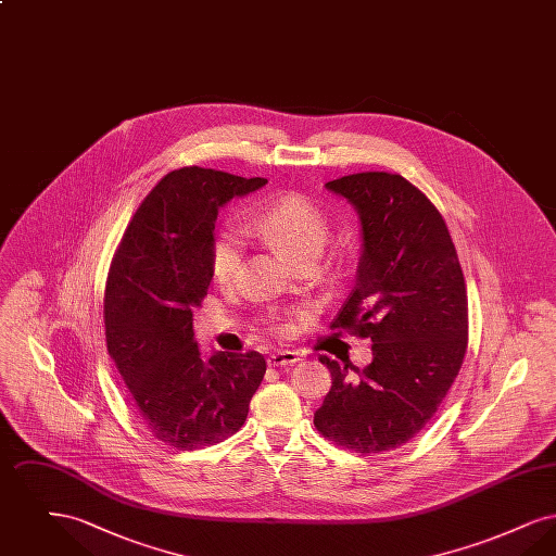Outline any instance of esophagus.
<instances>
[{
    "instance_id": "34e87169",
    "label": "esophagus",
    "mask_w": 556,
    "mask_h": 556,
    "mask_svg": "<svg viewBox=\"0 0 556 556\" xmlns=\"http://www.w3.org/2000/svg\"><path fill=\"white\" fill-rule=\"evenodd\" d=\"M300 361V354L298 352H291V350H279V352H273L268 356V367H288V365H295Z\"/></svg>"
}]
</instances>
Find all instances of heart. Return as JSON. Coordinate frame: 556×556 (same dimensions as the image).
Segmentation results:
<instances>
[{
	"mask_svg": "<svg viewBox=\"0 0 556 556\" xmlns=\"http://www.w3.org/2000/svg\"><path fill=\"white\" fill-rule=\"evenodd\" d=\"M243 231L252 238L286 252L298 265L306 258H318L331 236L327 212L300 193H283L250 212ZM243 261V241L236 229H220L211 241V273L216 283L231 286L238 281Z\"/></svg>",
	"mask_w": 556,
	"mask_h": 556,
	"instance_id": "obj_1",
	"label": "heart"
}]
</instances>
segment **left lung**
<instances>
[{
	"instance_id": "1",
	"label": "left lung",
	"mask_w": 556,
	"mask_h": 556,
	"mask_svg": "<svg viewBox=\"0 0 556 556\" xmlns=\"http://www.w3.org/2000/svg\"><path fill=\"white\" fill-rule=\"evenodd\" d=\"M325 187L354 206L363 227L356 286L331 329L370 338L372 361L358 369L318 358L331 390L315 427L338 446L386 452L431 421L460 370L467 286L442 214L404 177L356 173Z\"/></svg>"
}]
</instances>
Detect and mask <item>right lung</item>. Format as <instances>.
I'll use <instances>...</instances> for the list:
<instances>
[{"instance_id":"obj_1","label":"right lung","mask_w":556,"mask_h":556,"mask_svg":"<svg viewBox=\"0 0 556 556\" xmlns=\"http://www.w3.org/2000/svg\"><path fill=\"white\" fill-rule=\"evenodd\" d=\"M266 179L186 166L154 187L121 239L104 295L108 354L150 433L177 450L218 444L245 424L266 372L258 352L202 358L193 308L212 281L218 208Z\"/></svg>"}]
</instances>
